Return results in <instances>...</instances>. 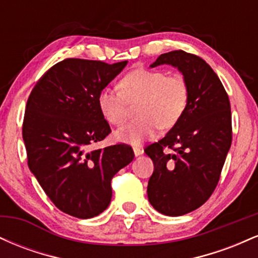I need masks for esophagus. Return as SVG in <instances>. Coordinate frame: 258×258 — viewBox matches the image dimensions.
<instances>
[{
	"label": "esophagus",
	"instance_id": "esophagus-1",
	"mask_svg": "<svg viewBox=\"0 0 258 258\" xmlns=\"http://www.w3.org/2000/svg\"><path fill=\"white\" fill-rule=\"evenodd\" d=\"M133 152H135V155L136 156H139V155H142V154H143L144 152H143V149H142V148H133Z\"/></svg>",
	"mask_w": 258,
	"mask_h": 258
}]
</instances>
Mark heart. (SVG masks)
<instances>
[{
	"label": "heart",
	"instance_id": "heart-1",
	"mask_svg": "<svg viewBox=\"0 0 258 258\" xmlns=\"http://www.w3.org/2000/svg\"><path fill=\"white\" fill-rule=\"evenodd\" d=\"M120 91L104 87L98 93L100 114L111 125L126 121L127 103L138 102L139 119L114 133L119 142L137 146L156 135L159 128H171L180 120L189 103V85L179 74L167 75L161 70L137 68L120 80Z\"/></svg>",
	"mask_w": 258,
	"mask_h": 258
}]
</instances>
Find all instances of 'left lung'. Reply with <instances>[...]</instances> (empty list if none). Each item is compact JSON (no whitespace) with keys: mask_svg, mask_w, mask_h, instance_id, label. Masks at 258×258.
<instances>
[{"mask_svg":"<svg viewBox=\"0 0 258 258\" xmlns=\"http://www.w3.org/2000/svg\"><path fill=\"white\" fill-rule=\"evenodd\" d=\"M161 64L177 68L190 92L178 122L144 149L154 164L149 203L174 217L197 210L214 193L232 144V112L221 80L204 59L179 49L164 53L150 67Z\"/></svg>","mask_w":258,"mask_h":258,"instance_id":"8db88e82","label":"left lung"}]
</instances>
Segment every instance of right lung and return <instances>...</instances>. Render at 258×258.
<instances>
[{"label":"right lung","mask_w":258,"mask_h":258,"mask_svg":"<svg viewBox=\"0 0 258 258\" xmlns=\"http://www.w3.org/2000/svg\"><path fill=\"white\" fill-rule=\"evenodd\" d=\"M126 64L64 59L43 74L26 103L29 168L52 203L74 217L102 214L110 204L112 177L135 158L122 143L92 149L111 132L97 97Z\"/></svg>","instance_id":"1"}]
</instances>
